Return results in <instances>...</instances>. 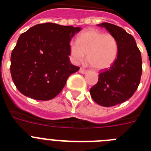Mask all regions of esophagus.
Segmentation results:
<instances>
[{
  "mask_svg": "<svg viewBox=\"0 0 151 151\" xmlns=\"http://www.w3.org/2000/svg\"><path fill=\"white\" fill-rule=\"evenodd\" d=\"M87 70L86 69H84L83 68H80L79 69V73H82V74H85V73H87Z\"/></svg>",
  "mask_w": 151,
  "mask_h": 151,
  "instance_id": "obj_1",
  "label": "esophagus"
}]
</instances>
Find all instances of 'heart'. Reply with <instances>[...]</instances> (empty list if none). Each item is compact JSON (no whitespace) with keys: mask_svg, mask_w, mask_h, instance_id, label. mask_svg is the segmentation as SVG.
<instances>
[{"mask_svg":"<svg viewBox=\"0 0 151 151\" xmlns=\"http://www.w3.org/2000/svg\"><path fill=\"white\" fill-rule=\"evenodd\" d=\"M69 53L74 63L83 61L87 54L90 66L97 70H104L111 67L116 60L119 44L113 35L91 29L80 34L78 41H70Z\"/></svg>","mask_w":151,"mask_h":151,"instance_id":"1","label":"heart"}]
</instances>
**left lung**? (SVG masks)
I'll list each match as a JSON object with an SVG mask.
<instances>
[{"label": "left lung", "instance_id": "8db88e82", "mask_svg": "<svg viewBox=\"0 0 151 151\" xmlns=\"http://www.w3.org/2000/svg\"><path fill=\"white\" fill-rule=\"evenodd\" d=\"M97 26L105 28L116 38L119 53L113 66L100 73L90 94L99 105L115 106L129 100L138 88L142 73L141 52L134 37L121 27L108 22Z\"/></svg>", "mask_w": 151, "mask_h": 151}]
</instances>
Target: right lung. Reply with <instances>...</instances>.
Segmentation results:
<instances>
[{
  "mask_svg": "<svg viewBox=\"0 0 151 151\" xmlns=\"http://www.w3.org/2000/svg\"><path fill=\"white\" fill-rule=\"evenodd\" d=\"M79 27L47 22L22 33L11 53L10 73L23 95L48 101L59 94L79 67L69 62V42Z\"/></svg>",
  "mask_w": 151,
  "mask_h": 151,
  "instance_id": "add662e5",
  "label": "right lung"
}]
</instances>
